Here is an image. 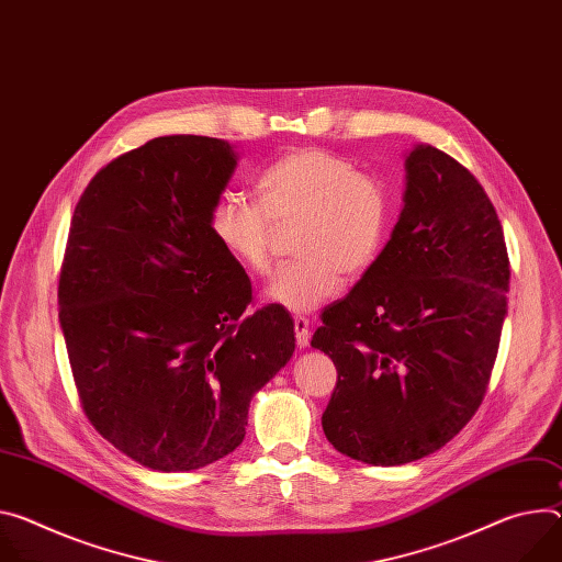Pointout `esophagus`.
Listing matches in <instances>:
<instances>
[{"label":"esophagus","mask_w":562,"mask_h":562,"mask_svg":"<svg viewBox=\"0 0 562 562\" xmlns=\"http://www.w3.org/2000/svg\"><path fill=\"white\" fill-rule=\"evenodd\" d=\"M293 327H295V340H297V347H300V349L310 347V340H312L310 321L304 318V316H295V318H293Z\"/></svg>","instance_id":"1"}]
</instances>
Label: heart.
I'll list each match as a JSON object with an SVG mask.
<instances>
[{
  "instance_id": "1",
  "label": "heart",
  "mask_w": 562,
  "mask_h": 562,
  "mask_svg": "<svg viewBox=\"0 0 562 562\" xmlns=\"http://www.w3.org/2000/svg\"><path fill=\"white\" fill-rule=\"evenodd\" d=\"M255 190L262 203L222 194L211 211V231L239 269L262 276L271 269L273 222H300L297 260L280 267L265 291L291 314L316 312L338 293L340 273H366L385 246L392 224L387 190L331 151L291 149L260 170Z\"/></svg>"
}]
</instances>
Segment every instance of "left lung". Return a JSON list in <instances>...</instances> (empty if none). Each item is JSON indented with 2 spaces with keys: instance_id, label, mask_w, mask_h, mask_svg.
Instances as JSON below:
<instances>
[{
  "instance_id": "1",
  "label": "left lung",
  "mask_w": 562,
  "mask_h": 562,
  "mask_svg": "<svg viewBox=\"0 0 562 562\" xmlns=\"http://www.w3.org/2000/svg\"><path fill=\"white\" fill-rule=\"evenodd\" d=\"M508 276L480 181L446 151L415 145L387 244L312 338L338 370L323 415L329 443L356 462L401 467L462 430L491 379Z\"/></svg>"
}]
</instances>
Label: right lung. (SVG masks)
<instances>
[{"instance_id":"right-lung-1","label":"right lung","mask_w":562,"mask_h":562,"mask_svg":"<svg viewBox=\"0 0 562 562\" xmlns=\"http://www.w3.org/2000/svg\"><path fill=\"white\" fill-rule=\"evenodd\" d=\"M237 161L222 138H151L74 211L58 304L76 387L93 428L151 471L233 452L252 394L295 349L278 304L241 316L250 280L211 231Z\"/></svg>"}]
</instances>
